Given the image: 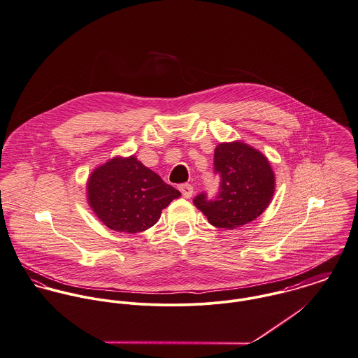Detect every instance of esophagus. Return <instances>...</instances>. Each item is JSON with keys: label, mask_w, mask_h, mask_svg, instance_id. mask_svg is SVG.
I'll use <instances>...</instances> for the list:
<instances>
[{"label": "esophagus", "mask_w": 358, "mask_h": 358, "mask_svg": "<svg viewBox=\"0 0 358 358\" xmlns=\"http://www.w3.org/2000/svg\"><path fill=\"white\" fill-rule=\"evenodd\" d=\"M179 190H180V193H182V195H183L185 198H190V196L193 195V192H194L193 186H192V185H187V183L179 186Z\"/></svg>", "instance_id": "1"}]
</instances>
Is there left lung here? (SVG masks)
Here are the masks:
<instances>
[{"mask_svg":"<svg viewBox=\"0 0 358 358\" xmlns=\"http://www.w3.org/2000/svg\"><path fill=\"white\" fill-rule=\"evenodd\" d=\"M220 192L215 199L199 194L195 206L217 228L242 227L256 220L275 193V173L260 150L242 142H222L215 149Z\"/></svg>","mask_w":358,"mask_h":358,"instance_id":"1","label":"left lung"}]
</instances>
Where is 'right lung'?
<instances>
[{
  "mask_svg": "<svg viewBox=\"0 0 358 358\" xmlns=\"http://www.w3.org/2000/svg\"><path fill=\"white\" fill-rule=\"evenodd\" d=\"M87 202L106 227L136 234L155 226L180 192L135 156H116L98 165L87 183Z\"/></svg>",
  "mask_w": 358,
  "mask_h": 358,
  "instance_id": "right-lung-1",
  "label": "right lung"
}]
</instances>
